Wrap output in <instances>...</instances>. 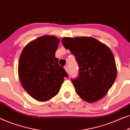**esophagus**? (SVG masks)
Returning a JSON list of instances; mask_svg holds the SVG:
<instances>
[{
	"label": "esophagus",
	"mask_w": 130,
	"mask_h": 130,
	"mask_svg": "<svg viewBox=\"0 0 130 130\" xmlns=\"http://www.w3.org/2000/svg\"><path fill=\"white\" fill-rule=\"evenodd\" d=\"M64 70H66V72L67 73H69V67H68V66H66L64 67Z\"/></svg>",
	"instance_id": "34e87169"
}]
</instances>
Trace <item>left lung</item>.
Masks as SVG:
<instances>
[{
    "label": "left lung",
    "mask_w": 130,
    "mask_h": 130,
    "mask_svg": "<svg viewBox=\"0 0 130 130\" xmlns=\"http://www.w3.org/2000/svg\"><path fill=\"white\" fill-rule=\"evenodd\" d=\"M61 42L74 55L79 64V75L72 80L76 93L89 103L100 100L117 77L116 63L111 49L91 37H64Z\"/></svg>",
    "instance_id": "8db88e82"
}]
</instances>
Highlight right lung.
<instances>
[{
	"mask_svg": "<svg viewBox=\"0 0 130 130\" xmlns=\"http://www.w3.org/2000/svg\"><path fill=\"white\" fill-rule=\"evenodd\" d=\"M60 39L44 35L29 42L21 53L18 77L23 88L35 100L49 101L59 92L68 74L55 57Z\"/></svg>",
	"mask_w": 130,
	"mask_h": 130,
	"instance_id": "obj_1",
	"label": "right lung"
}]
</instances>
